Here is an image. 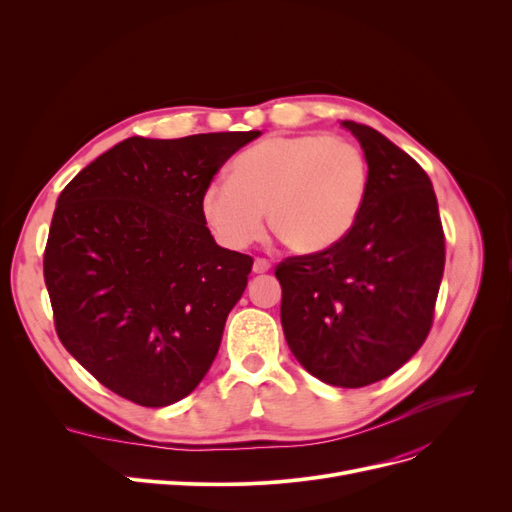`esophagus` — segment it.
<instances>
[{"label":"esophagus","mask_w":512,"mask_h":512,"mask_svg":"<svg viewBox=\"0 0 512 512\" xmlns=\"http://www.w3.org/2000/svg\"><path fill=\"white\" fill-rule=\"evenodd\" d=\"M270 267H272V263L267 261V259H255V261H253V272H255V274L270 272Z\"/></svg>","instance_id":"34e87169"}]
</instances>
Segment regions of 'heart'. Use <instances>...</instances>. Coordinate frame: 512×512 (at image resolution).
Returning a JSON list of instances; mask_svg holds the SVG:
<instances>
[{
  "instance_id": "heart-1",
  "label": "heart",
  "mask_w": 512,
  "mask_h": 512,
  "mask_svg": "<svg viewBox=\"0 0 512 512\" xmlns=\"http://www.w3.org/2000/svg\"><path fill=\"white\" fill-rule=\"evenodd\" d=\"M363 151L342 137L276 134L242 153L230 182H211L201 195V218L211 236L242 251L270 230L301 255L334 247L353 228L367 193Z\"/></svg>"
}]
</instances>
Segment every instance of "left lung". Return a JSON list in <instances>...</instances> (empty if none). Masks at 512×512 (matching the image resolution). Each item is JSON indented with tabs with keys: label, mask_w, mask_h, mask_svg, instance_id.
<instances>
[{
	"label": "left lung",
	"mask_w": 512,
	"mask_h": 512,
	"mask_svg": "<svg viewBox=\"0 0 512 512\" xmlns=\"http://www.w3.org/2000/svg\"><path fill=\"white\" fill-rule=\"evenodd\" d=\"M367 161V193L334 247L276 267L292 355L340 388L380 382L425 342L444 274V230L429 176L371 126L344 120Z\"/></svg>",
	"instance_id": "obj_1"
}]
</instances>
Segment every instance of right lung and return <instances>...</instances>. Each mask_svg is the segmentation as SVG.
I'll return each mask as SVG.
<instances>
[{"mask_svg": "<svg viewBox=\"0 0 512 512\" xmlns=\"http://www.w3.org/2000/svg\"><path fill=\"white\" fill-rule=\"evenodd\" d=\"M249 132L130 137L58 197L43 257L56 332L93 378L168 407L209 371L253 259L222 249L201 195Z\"/></svg>", "mask_w": 512, "mask_h": 512, "instance_id": "obj_1", "label": "right lung"}]
</instances>
